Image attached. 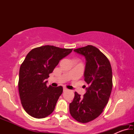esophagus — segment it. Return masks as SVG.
I'll list each match as a JSON object with an SVG mask.
<instances>
[{"instance_id":"esophagus-1","label":"esophagus","mask_w":134,"mask_h":134,"mask_svg":"<svg viewBox=\"0 0 134 134\" xmlns=\"http://www.w3.org/2000/svg\"><path fill=\"white\" fill-rule=\"evenodd\" d=\"M68 89H66V88H63V92H65V91H67Z\"/></svg>"}]
</instances>
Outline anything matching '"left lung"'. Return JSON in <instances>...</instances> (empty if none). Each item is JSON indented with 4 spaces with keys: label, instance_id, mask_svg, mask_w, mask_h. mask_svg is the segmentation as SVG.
Returning <instances> with one entry per match:
<instances>
[{
    "label": "left lung",
    "instance_id": "obj_1",
    "mask_svg": "<svg viewBox=\"0 0 134 134\" xmlns=\"http://www.w3.org/2000/svg\"><path fill=\"white\" fill-rule=\"evenodd\" d=\"M74 51L86 58L84 77L88 86L82 97L74 93L69 105L70 113L76 121L87 123L98 117L108 102L112 89V67L108 58L93 45Z\"/></svg>",
    "mask_w": 134,
    "mask_h": 134
}]
</instances>
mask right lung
Listing matches in <instances>:
<instances>
[{"mask_svg":"<svg viewBox=\"0 0 134 134\" xmlns=\"http://www.w3.org/2000/svg\"><path fill=\"white\" fill-rule=\"evenodd\" d=\"M72 49L45 45L27 54L19 69L18 88L22 105L27 113L38 119L51 114L63 93V87L47 86L46 79L60 61Z\"/></svg>","mask_w":134,"mask_h":134,"instance_id":"1","label":"right lung"}]
</instances>
